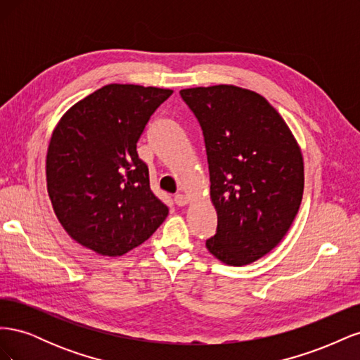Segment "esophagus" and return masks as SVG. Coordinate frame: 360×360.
Instances as JSON below:
<instances>
[{
	"instance_id": "esophagus-1",
	"label": "esophagus",
	"mask_w": 360,
	"mask_h": 360,
	"mask_svg": "<svg viewBox=\"0 0 360 360\" xmlns=\"http://www.w3.org/2000/svg\"><path fill=\"white\" fill-rule=\"evenodd\" d=\"M174 202H176L179 207H183V205H186V204L189 202V198L186 197V195H183V193H177L176 197H174Z\"/></svg>"
}]
</instances>
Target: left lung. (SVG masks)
<instances>
[{
	"label": "left lung",
	"mask_w": 360,
	"mask_h": 360,
	"mask_svg": "<svg viewBox=\"0 0 360 360\" xmlns=\"http://www.w3.org/2000/svg\"><path fill=\"white\" fill-rule=\"evenodd\" d=\"M202 129L216 234L207 249L245 266L284 238L303 195L302 151L284 118L263 96L236 85L180 91Z\"/></svg>",
	"instance_id": "obj_1"
}]
</instances>
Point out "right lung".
Returning <instances> with one entry per match:
<instances>
[{"mask_svg":"<svg viewBox=\"0 0 360 360\" xmlns=\"http://www.w3.org/2000/svg\"><path fill=\"white\" fill-rule=\"evenodd\" d=\"M172 90L110 84L75 103L53 129L48 193L75 242L108 257L144 243L168 216L151 192L136 143Z\"/></svg>","mask_w":360,"mask_h":360,"instance_id":"right-lung-1","label":"right lung"}]
</instances>
